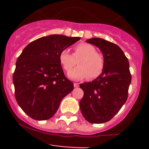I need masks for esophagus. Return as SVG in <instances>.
I'll use <instances>...</instances> for the list:
<instances>
[{
    "label": "esophagus",
    "mask_w": 149,
    "mask_h": 149,
    "mask_svg": "<svg viewBox=\"0 0 149 149\" xmlns=\"http://www.w3.org/2000/svg\"><path fill=\"white\" fill-rule=\"evenodd\" d=\"M74 87H78L79 86V84H77V83H74Z\"/></svg>",
    "instance_id": "34e87169"
}]
</instances>
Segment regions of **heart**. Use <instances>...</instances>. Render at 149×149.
Wrapping results in <instances>:
<instances>
[{
  "label": "heart",
  "mask_w": 149,
  "mask_h": 149,
  "mask_svg": "<svg viewBox=\"0 0 149 149\" xmlns=\"http://www.w3.org/2000/svg\"><path fill=\"white\" fill-rule=\"evenodd\" d=\"M81 56L77 60L78 66L68 73L72 80H81L89 76L94 79L101 75L104 68V59L101 54L96 52L94 46L88 43H80L74 47V56ZM59 61L66 72L73 68L75 64L73 56L67 49H63L59 54Z\"/></svg>",
  "instance_id": "1"
}]
</instances>
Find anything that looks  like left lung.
Wrapping results in <instances>:
<instances>
[{
  "mask_svg": "<svg viewBox=\"0 0 149 149\" xmlns=\"http://www.w3.org/2000/svg\"><path fill=\"white\" fill-rule=\"evenodd\" d=\"M86 42L98 47L102 52L104 68L92 82L80 84L84 91L80 109L90 123H104L110 121L127 101L131 82L129 62L122 50L114 43L100 38L87 39Z\"/></svg>",
  "mask_w": 149,
  "mask_h": 149,
  "instance_id": "8db88e82",
  "label": "left lung"
}]
</instances>
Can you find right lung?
<instances>
[{"label": "right lung", "mask_w": 149, "mask_h": 149, "mask_svg": "<svg viewBox=\"0 0 149 149\" xmlns=\"http://www.w3.org/2000/svg\"><path fill=\"white\" fill-rule=\"evenodd\" d=\"M80 39L56 34L43 36L27 45L18 56L13 77L15 98L32 119H49L62 99L73 90V83L64 75L59 54Z\"/></svg>", "instance_id": "obj_1"}]
</instances>
